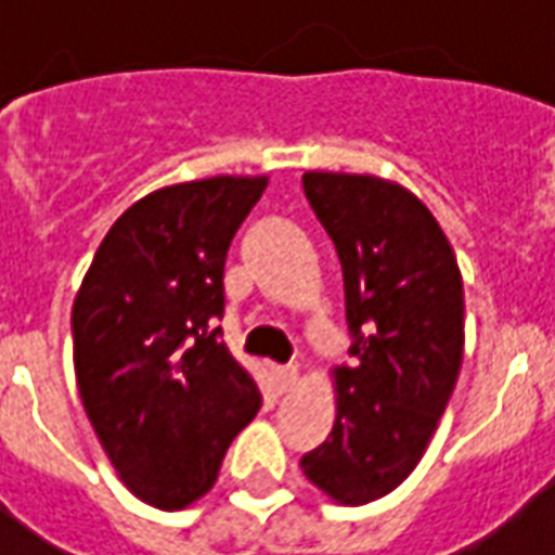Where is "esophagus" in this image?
Listing matches in <instances>:
<instances>
[{
	"mask_svg": "<svg viewBox=\"0 0 555 555\" xmlns=\"http://www.w3.org/2000/svg\"><path fill=\"white\" fill-rule=\"evenodd\" d=\"M273 384H276V392H288L291 386L297 384V369L294 365H276L273 369Z\"/></svg>",
	"mask_w": 555,
	"mask_h": 555,
	"instance_id": "esophagus-1",
	"label": "esophagus"
}]
</instances>
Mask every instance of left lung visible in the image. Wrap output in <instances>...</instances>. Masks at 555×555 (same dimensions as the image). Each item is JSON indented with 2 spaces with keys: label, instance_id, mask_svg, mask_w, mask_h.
<instances>
[{
  "label": "left lung",
  "instance_id": "8db88e82",
  "mask_svg": "<svg viewBox=\"0 0 555 555\" xmlns=\"http://www.w3.org/2000/svg\"><path fill=\"white\" fill-rule=\"evenodd\" d=\"M302 190L336 243L353 360L336 372V425L300 466L333 500L365 505L413 473L452 398L464 285L437 219L404 186L306 171Z\"/></svg>",
  "mask_w": 555,
  "mask_h": 555
}]
</instances>
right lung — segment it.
Wrapping results in <instances>:
<instances>
[{"label":"right lung","instance_id":"1","mask_svg":"<svg viewBox=\"0 0 555 555\" xmlns=\"http://www.w3.org/2000/svg\"><path fill=\"white\" fill-rule=\"evenodd\" d=\"M267 178L178 183L125 210L74 302L82 408L139 500L183 508L214 488L261 392L219 341L225 255Z\"/></svg>","mask_w":555,"mask_h":555}]
</instances>
